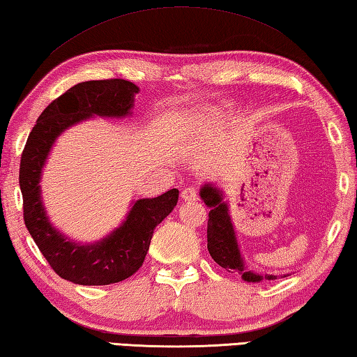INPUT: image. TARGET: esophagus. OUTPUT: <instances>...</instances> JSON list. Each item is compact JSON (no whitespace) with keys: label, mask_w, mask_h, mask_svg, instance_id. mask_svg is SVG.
Instances as JSON below:
<instances>
[{"label":"esophagus","mask_w":357,"mask_h":357,"mask_svg":"<svg viewBox=\"0 0 357 357\" xmlns=\"http://www.w3.org/2000/svg\"><path fill=\"white\" fill-rule=\"evenodd\" d=\"M181 198L184 201H195L198 198V193L193 187H185V189H183V192H181Z\"/></svg>","instance_id":"obj_1"}]
</instances>
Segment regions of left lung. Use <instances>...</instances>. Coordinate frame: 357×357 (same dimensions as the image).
Listing matches in <instances>:
<instances>
[{
	"instance_id": "8db88e82",
	"label": "left lung",
	"mask_w": 357,
	"mask_h": 357,
	"mask_svg": "<svg viewBox=\"0 0 357 357\" xmlns=\"http://www.w3.org/2000/svg\"><path fill=\"white\" fill-rule=\"evenodd\" d=\"M204 203L211 207L207 220V250L220 267L231 273H241L245 281L257 282L264 278L250 270H245L243 259L236 242V232L232 228L228 206L222 201V193L212 185H204L199 192ZM265 280H276L275 275H265Z\"/></svg>"
}]
</instances>
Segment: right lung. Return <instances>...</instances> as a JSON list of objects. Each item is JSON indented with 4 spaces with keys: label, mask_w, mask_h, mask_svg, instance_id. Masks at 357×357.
I'll use <instances>...</instances> for the list:
<instances>
[{
    "label": "right lung",
    "mask_w": 357,
    "mask_h": 357,
    "mask_svg": "<svg viewBox=\"0 0 357 357\" xmlns=\"http://www.w3.org/2000/svg\"><path fill=\"white\" fill-rule=\"evenodd\" d=\"M139 92L125 79L76 84L51 101L29 132L20 160L23 218L50 267L63 280L81 286H107L132 276L145 261L153 231L178 203V189L135 201L126 222L93 245L67 241L50 225L40 199L42 168L57 135L92 115L125 116Z\"/></svg>",
    "instance_id": "right-lung-1"
}]
</instances>
